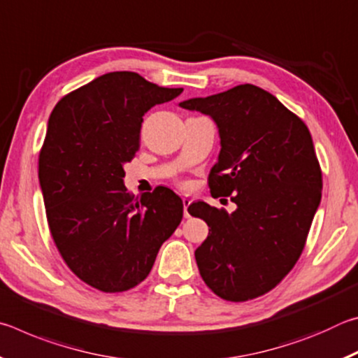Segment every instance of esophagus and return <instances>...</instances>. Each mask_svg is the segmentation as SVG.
<instances>
[{
  "instance_id": "1",
  "label": "esophagus",
  "mask_w": 358,
  "mask_h": 358,
  "mask_svg": "<svg viewBox=\"0 0 358 358\" xmlns=\"http://www.w3.org/2000/svg\"><path fill=\"white\" fill-rule=\"evenodd\" d=\"M191 202H192L191 199H187V197L183 199V215H185V217H191V213H189Z\"/></svg>"
}]
</instances>
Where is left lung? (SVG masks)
Segmentation results:
<instances>
[{
	"label": "left lung",
	"mask_w": 358,
	"mask_h": 358,
	"mask_svg": "<svg viewBox=\"0 0 358 358\" xmlns=\"http://www.w3.org/2000/svg\"><path fill=\"white\" fill-rule=\"evenodd\" d=\"M180 107L216 123L221 151L210 192L237 205L230 215L205 202L189 205L210 227L194 252L199 271L224 300L256 299L294 268L320 203L322 172L311 134L273 94L251 83Z\"/></svg>",
	"instance_id": "obj_1"
}]
</instances>
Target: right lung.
<instances>
[{
	"label": "right lung",
	"mask_w": 358,
	"mask_h": 358,
	"mask_svg": "<svg viewBox=\"0 0 358 358\" xmlns=\"http://www.w3.org/2000/svg\"><path fill=\"white\" fill-rule=\"evenodd\" d=\"M181 92L137 72H108L66 94L48 118L39 153L48 227L72 273L102 292L142 282L183 217L172 189L136 199L123 181L141 147L143 115Z\"/></svg>",
	"instance_id": "add662e5"
}]
</instances>
